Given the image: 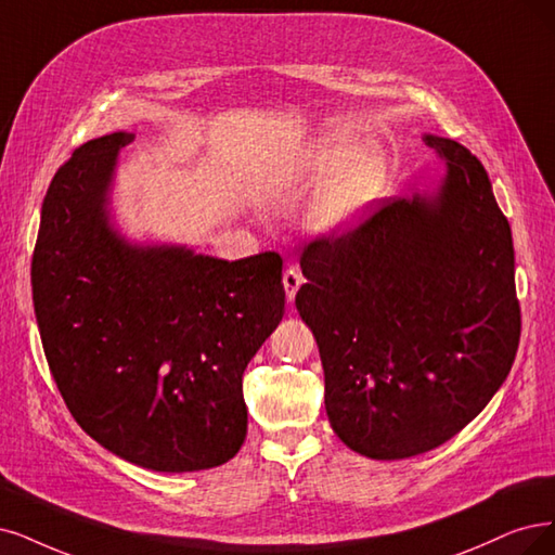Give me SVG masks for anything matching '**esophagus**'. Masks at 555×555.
Instances as JSON below:
<instances>
[{"label":"esophagus","mask_w":555,"mask_h":555,"mask_svg":"<svg viewBox=\"0 0 555 555\" xmlns=\"http://www.w3.org/2000/svg\"><path fill=\"white\" fill-rule=\"evenodd\" d=\"M301 283H304V279H301L299 270H295V267H288V270H285V274H283V288H285V297H288V301H295V295L301 288Z\"/></svg>","instance_id":"obj_1"}]
</instances>
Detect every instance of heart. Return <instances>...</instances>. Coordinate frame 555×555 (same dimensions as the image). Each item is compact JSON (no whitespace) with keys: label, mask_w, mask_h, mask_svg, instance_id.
Wrapping results in <instances>:
<instances>
[{"label":"heart","mask_w":555,"mask_h":555,"mask_svg":"<svg viewBox=\"0 0 555 555\" xmlns=\"http://www.w3.org/2000/svg\"><path fill=\"white\" fill-rule=\"evenodd\" d=\"M304 173L322 180L336 173V178L311 203L306 223L324 237H336L365 217L373 203L386 192L391 167L382 149L365 146L354 149V141L345 134H330L318 141L306 155Z\"/></svg>","instance_id":"heart-1"}]
</instances>
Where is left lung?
Here are the masks:
<instances>
[{
    "instance_id": "1",
    "label": "left lung",
    "mask_w": 555,
    "mask_h": 555,
    "mask_svg": "<svg viewBox=\"0 0 555 555\" xmlns=\"http://www.w3.org/2000/svg\"><path fill=\"white\" fill-rule=\"evenodd\" d=\"M443 176L301 254L295 297L338 439L371 460L427 453L505 382L521 334L515 246L476 155L423 134Z\"/></svg>"
}]
</instances>
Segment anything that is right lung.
Wrapping results in <instances>:
<instances>
[{"mask_svg": "<svg viewBox=\"0 0 555 555\" xmlns=\"http://www.w3.org/2000/svg\"><path fill=\"white\" fill-rule=\"evenodd\" d=\"M132 141L91 139L52 178L31 260L38 332L73 418L102 448L162 474L212 468L244 443L242 375L283 318V262L122 235L112 192Z\"/></svg>", "mask_w": 555, "mask_h": 555, "instance_id": "right-lung-1", "label": "right lung"}]
</instances>
